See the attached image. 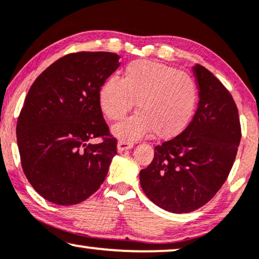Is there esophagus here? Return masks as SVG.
<instances>
[{
  "instance_id": "1",
  "label": "esophagus",
  "mask_w": 259,
  "mask_h": 259,
  "mask_svg": "<svg viewBox=\"0 0 259 259\" xmlns=\"http://www.w3.org/2000/svg\"><path fill=\"white\" fill-rule=\"evenodd\" d=\"M133 147H134V142H130V141H119L118 146H117L118 151H120V153H122V151L132 149Z\"/></svg>"
}]
</instances>
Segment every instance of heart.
Listing matches in <instances>:
<instances>
[{"instance_id": "obj_1", "label": "heart", "mask_w": 259, "mask_h": 259, "mask_svg": "<svg viewBox=\"0 0 259 259\" xmlns=\"http://www.w3.org/2000/svg\"><path fill=\"white\" fill-rule=\"evenodd\" d=\"M137 113L113 126L118 139L133 141L150 130L173 137L191 122L198 104V88L191 75L149 60L130 63L123 78L109 77L99 89V104L111 120H120L135 105Z\"/></svg>"}]
</instances>
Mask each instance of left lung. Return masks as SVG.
Segmentation results:
<instances>
[{
	"mask_svg": "<svg viewBox=\"0 0 259 259\" xmlns=\"http://www.w3.org/2000/svg\"><path fill=\"white\" fill-rule=\"evenodd\" d=\"M199 104L180 135L155 147L153 161L140 171L141 187L154 204L173 213L204 206L229 177L242 129L232 96L201 65L193 67Z\"/></svg>",
	"mask_w": 259,
	"mask_h": 259,
	"instance_id": "1",
	"label": "left lung"
}]
</instances>
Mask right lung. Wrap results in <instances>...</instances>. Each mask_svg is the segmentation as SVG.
<instances>
[{
	"label": "right lung",
	"instance_id": "right-lung-1",
	"mask_svg": "<svg viewBox=\"0 0 259 259\" xmlns=\"http://www.w3.org/2000/svg\"><path fill=\"white\" fill-rule=\"evenodd\" d=\"M110 52H77L48 66L30 86L16 124L23 173L57 205L98 191L117 154L99 104V89L119 66ZM94 138L102 142L92 145Z\"/></svg>",
	"mask_w": 259,
	"mask_h": 259
}]
</instances>
